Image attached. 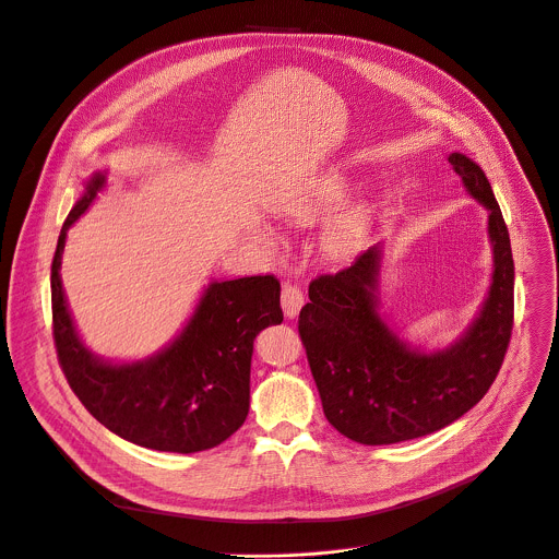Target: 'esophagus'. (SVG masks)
<instances>
[{"instance_id": "esophagus-1", "label": "esophagus", "mask_w": 559, "mask_h": 559, "mask_svg": "<svg viewBox=\"0 0 559 559\" xmlns=\"http://www.w3.org/2000/svg\"><path fill=\"white\" fill-rule=\"evenodd\" d=\"M304 306V293L297 284H284L282 286V308L286 318H295L299 308Z\"/></svg>"}]
</instances>
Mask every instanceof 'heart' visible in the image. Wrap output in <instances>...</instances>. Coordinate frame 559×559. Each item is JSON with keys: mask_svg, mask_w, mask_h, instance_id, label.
I'll use <instances>...</instances> for the list:
<instances>
[{"mask_svg": "<svg viewBox=\"0 0 559 559\" xmlns=\"http://www.w3.org/2000/svg\"><path fill=\"white\" fill-rule=\"evenodd\" d=\"M346 195H348L346 177L337 170H331V173L322 175L304 195L288 202L284 206V213H286V217H290L295 222H313L320 215L335 209L340 202H344ZM357 239H359V224L353 215H348V217L337 219L331 226V230L326 235V248L333 255L344 258L357 246Z\"/></svg>", "mask_w": 559, "mask_h": 559, "instance_id": "1", "label": "heart"}]
</instances>
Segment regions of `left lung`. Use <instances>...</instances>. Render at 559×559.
Instances as JSON below:
<instances>
[{"instance_id": "obj_1", "label": "left lung", "mask_w": 559, "mask_h": 559, "mask_svg": "<svg viewBox=\"0 0 559 559\" xmlns=\"http://www.w3.org/2000/svg\"><path fill=\"white\" fill-rule=\"evenodd\" d=\"M449 162L488 209L492 284L479 318L447 350H411L378 313L380 248L335 275H318L297 320L326 419L353 442L397 444L436 432L490 389L513 331L515 266L509 228L484 170L462 153Z\"/></svg>"}]
</instances>
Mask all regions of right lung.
<instances>
[{"label": "right lung", "mask_w": 559, "mask_h": 559, "mask_svg": "<svg viewBox=\"0 0 559 559\" xmlns=\"http://www.w3.org/2000/svg\"><path fill=\"white\" fill-rule=\"evenodd\" d=\"M104 186L97 173L61 226L50 266L52 340L64 378L86 411L115 436L153 451L198 453L228 440L251 400L253 340L284 320L273 275L213 282L191 322L159 355L106 364L78 337L61 290L67 230Z\"/></svg>", "instance_id": "obj_1"}]
</instances>
